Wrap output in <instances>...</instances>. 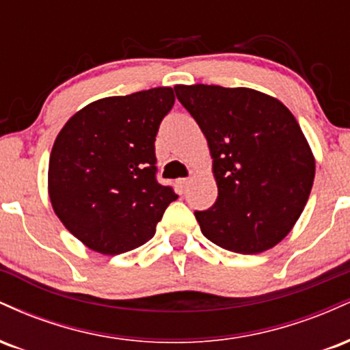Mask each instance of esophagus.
Instances as JSON below:
<instances>
[{
  "label": "esophagus",
  "mask_w": 350,
  "mask_h": 350,
  "mask_svg": "<svg viewBox=\"0 0 350 350\" xmlns=\"http://www.w3.org/2000/svg\"><path fill=\"white\" fill-rule=\"evenodd\" d=\"M189 183H191V178H180V179H178V186L183 189V191L187 187Z\"/></svg>",
  "instance_id": "1"
}]
</instances>
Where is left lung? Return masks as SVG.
<instances>
[{"instance_id": "8db88e82", "label": "left lung", "mask_w": 350, "mask_h": 350, "mask_svg": "<svg viewBox=\"0 0 350 350\" xmlns=\"http://www.w3.org/2000/svg\"><path fill=\"white\" fill-rule=\"evenodd\" d=\"M206 136L215 204L196 211L206 239L253 255L281 242L306 206L316 163L298 122L280 100L252 88L176 85Z\"/></svg>"}]
</instances>
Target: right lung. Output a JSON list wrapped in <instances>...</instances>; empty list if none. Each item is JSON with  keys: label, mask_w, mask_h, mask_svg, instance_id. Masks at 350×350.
I'll list each match as a JSON object with an SVG mask.
<instances>
[{"label": "right lung", "mask_w": 350, "mask_h": 350, "mask_svg": "<svg viewBox=\"0 0 350 350\" xmlns=\"http://www.w3.org/2000/svg\"><path fill=\"white\" fill-rule=\"evenodd\" d=\"M171 87L88 103L64 124L49 158V198L67 230L103 255L152 239L178 194L156 180L154 142Z\"/></svg>", "instance_id": "add662e5"}]
</instances>
